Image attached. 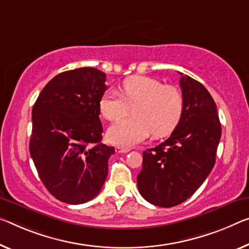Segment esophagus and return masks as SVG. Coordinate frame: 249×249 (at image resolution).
<instances>
[{"mask_svg": "<svg viewBox=\"0 0 249 249\" xmlns=\"http://www.w3.org/2000/svg\"><path fill=\"white\" fill-rule=\"evenodd\" d=\"M130 150L129 148H122V147H116V152L117 154H125Z\"/></svg>", "mask_w": 249, "mask_h": 249, "instance_id": "1", "label": "esophagus"}]
</instances>
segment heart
Masks as SVG:
<instances>
[{
	"instance_id": "obj_1",
	"label": "heart",
	"mask_w": 249,
	"mask_h": 249,
	"mask_svg": "<svg viewBox=\"0 0 249 249\" xmlns=\"http://www.w3.org/2000/svg\"><path fill=\"white\" fill-rule=\"evenodd\" d=\"M121 93L107 91L100 98L99 109L107 120L116 121L133 107L135 116L111 125L108 138L120 147H131L150 133L157 138L170 135L182 117L183 95L178 88L164 86L159 80L144 75L124 79Z\"/></svg>"
}]
</instances>
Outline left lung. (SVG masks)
I'll return each instance as SVG.
<instances>
[{
	"label": "left lung",
	"mask_w": 249,
	"mask_h": 249,
	"mask_svg": "<svg viewBox=\"0 0 249 249\" xmlns=\"http://www.w3.org/2000/svg\"><path fill=\"white\" fill-rule=\"evenodd\" d=\"M180 74V122L166 141L143 151L142 169L137 177L141 196L164 208L181 204L202 185L215 164L221 136L216 103L208 90Z\"/></svg>",
	"instance_id": "obj_1"
}]
</instances>
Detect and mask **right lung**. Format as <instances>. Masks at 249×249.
Segmentation results:
<instances>
[{
	"instance_id": "right-lung-1",
	"label": "right lung",
	"mask_w": 249,
	"mask_h": 249,
	"mask_svg": "<svg viewBox=\"0 0 249 249\" xmlns=\"http://www.w3.org/2000/svg\"><path fill=\"white\" fill-rule=\"evenodd\" d=\"M106 74L79 68L55 75L32 109L30 154L45 188L56 199L85 204L100 193L114 148L101 143L99 101Z\"/></svg>"
}]
</instances>
